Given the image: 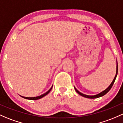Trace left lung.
Wrapping results in <instances>:
<instances>
[{
	"label": "left lung",
	"instance_id": "left-lung-1",
	"mask_svg": "<svg viewBox=\"0 0 123 123\" xmlns=\"http://www.w3.org/2000/svg\"><path fill=\"white\" fill-rule=\"evenodd\" d=\"M117 73H118V64H117V70H116V76H115L114 78L113 82H111V84L110 85V86H108V87L105 90H104V91H103V92H101V93H99V94H97V95H85V94H82V93L79 92L78 90H77V89H76L75 87H74V88H75V90L76 92L78 93V94H80V95H81V96L84 97H85V98H97L103 96V95H105V94H107V93L108 92V91H109L110 90H111V88L112 86H113L115 80H116V77H117Z\"/></svg>",
	"mask_w": 123,
	"mask_h": 123
}]
</instances>
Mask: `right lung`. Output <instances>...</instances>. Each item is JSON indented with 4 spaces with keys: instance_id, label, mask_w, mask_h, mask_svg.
Here are the masks:
<instances>
[{
    "instance_id": "obj_1",
    "label": "right lung",
    "mask_w": 123,
    "mask_h": 123,
    "mask_svg": "<svg viewBox=\"0 0 123 123\" xmlns=\"http://www.w3.org/2000/svg\"><path fill=\"white\" fill-rule=\"evenodd\" d=\"M52 87L51 88H50L49 90V91H47V92H45V94H42V95H40V96H38V97H22V96H21V97H22L24 98H26V99H31V100H36V99H40V98H41L45 96V95H47V94H48V93L50 91H51V90H52Z\"/></svg>"
}]
</instances>
